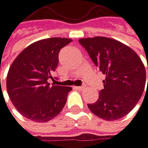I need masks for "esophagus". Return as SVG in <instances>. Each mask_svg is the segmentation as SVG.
<instances>
[{
    "instance_id": "esophagus-1",
    "label": "esophagus",
    "mask_w": 148,
    "mask_h": 148,
    "mask_svg": "<svg viewBox=\"0 0 148 148\" xmlns=\"http://www.w3.org/2000/svg\"><path fill=\"white\" fill-rule=\"evenodd\" d=\"M75 89H77V90H83L85 88H84V87L83 86H76L75 87Z\"/></svg>"
}]
</instances>
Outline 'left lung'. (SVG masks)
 I'll return each mask as SVG.
<instances>
[{"label": "left lung", "mask_w": 148, "mask_h": 148, "mask_svg": "<svg viewBox=\"0 0 148 148\" xmlns=\"http://www.w3.org/2000/svg\"><path fill=\"white\" fill-rule=\"evenodd\" d=\"M79 42L105 75L104 89L100 91L98 101L88 104L89 109L106 121L125 116L145 90L146 69L141 58L131 47L112 38L95 36L80 38Z\"/></svg>", "instance_id": "obj_1"}]
</instances>
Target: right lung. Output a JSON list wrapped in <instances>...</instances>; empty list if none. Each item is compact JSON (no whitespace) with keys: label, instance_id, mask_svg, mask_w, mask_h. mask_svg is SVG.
Segmentation results:
<instances>
[{"label":"right lung","instance_id":"1","mask_svg":"<svg viewBox=\"0 0 148 148\" xmlns=\"http://www.w3.org/2000/svg\"><path fill=\"white\" fill-rule=\"evenodd\" d=\"M70 38L52 37L25 47L12 63L6 89L14 106L31 121L44 123L58 116L64 108L71 87L50 85L58 65L60 49Z\"/></svg>","mask_w":148,"mask_h":148}]
</instances>
